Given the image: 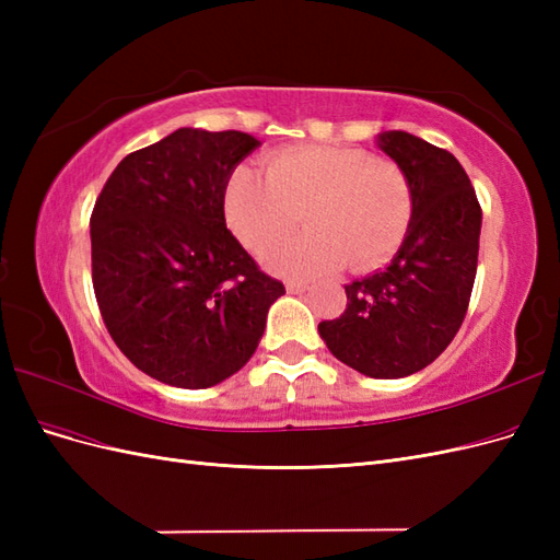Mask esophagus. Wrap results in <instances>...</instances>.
I'll return each mask as SVG.
<instances>
[{"mask_svg": "<svg viewBox=\"0 0 560 560\" xmlns=\"http://www.w3.org/2000/svg\"><path fill=\"white\" fill-rule=\"evenodd\" d=\"M284 287H287V292H290V294H303L308 290V284L303 280H287Z\"/></svg>", "mask_w": 560, "mask_h": 560, "instance_id": "obj_1", "label": "esophagus"}]
</instances>
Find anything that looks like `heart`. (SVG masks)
I'll use <instances>...</instances> for the list:
<instances>
[{"mask_svg": "<svg viewBox=\"0 0 560 560\" xmlns=\"http://www.w3.org/2000/svg\"><path fill=\"white\" fill-rule=\"evenodd\" d=\"M224 210L231 231L257 252L302 214L306 232L261 252L276 273L311 278L346 261L366 273L399 249L413 219V186L401 165L364 149L303 144L270 156L266 173L241 165L226 184Z\"/></svg>", "mask_w": 560, "mask_h": 560, "instance_id": "1", "label": "heart"}]
</instances>
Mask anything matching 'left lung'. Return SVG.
I'll list each match as a JSON object with an SVG mask.
<instances>
[{
	"instance_id": "1",
	"label": "left lung",
	"mask_w": 560,
	"mask_h": 560,
	"mask_svg": "<svg viewBox=\"0 0 560 560\" xmlns=\"http://www.w3.org/2000/svg\"><path fill=\"white\" fill-rule=\"evenodd\" d=\"M413 186V219L387 268L346 284L348 308L319 322L336 360L371 378L432 364L460 329L477 278L481 208L463 165L404 130L376 138Z\"/></svg>"
}]
</instances>
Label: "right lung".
<instances>
[{"label":"right lung","instance_id":"obj_1","mask_svg":"<svg viewBox=\"0 0 560 560\" xmlns=\"http://www.w3.org/2000/svg\"><path fill=\"white\" fill-rule=\"evenodd\" d=\"M261 142L179 128L132 151L91 214L93 290L114 343L147 376L200 389L241 371L284 294L235 241L226 184Z\"/></svg>","mask_w":560,"mask_h":560}]
</instances>
